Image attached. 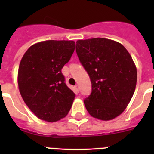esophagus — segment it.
Listing matches in <instances>:
<instances>
[{
    "label": "esophagus",
    "mask_w": 154,
    "mask_h": 154,
    "mask_svg": "<svg viewBox=\"0 0 154 154\" xmlns=\"http://www.w3.org/2000/svg\"><path fill=\"white\" fill-rule=\"evenodd\" d=\"M74 90H75L76 92H79V91H80V88H79L78 85H76V86H74Z\"/></svg>",
    "instance_id": "1"
}]
</instances>
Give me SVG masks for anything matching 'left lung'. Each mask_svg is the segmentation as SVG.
Instances as JSON below:
<instances>
[{"label":"left lung","mask_w":154,"mask_h":154,"mask_svg":"<svg viewBox=\"0 0 154 154\" xmlns=\"http://www.w3.org/2000/svg\"><path fill=\"white\" fill-rule=\"evenodd\" d=\"M76 52L91 83V94L84 100L88 112L103 121L122 114L137 80L136 66L127 49L113 40L94 38L78 40Z\"/></svg>","instance_id":"left-lung-1"}]
</instances>
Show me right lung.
Here are the masks:
<instances>
[{
    "mask_svg": "<svg viewBox=\"0 0 154 154\" xmlns=\"http://www.w3.org/2000/svg\"><path fill=\"white\" fill-rule=\"evenodd\" d=\"M74 49V41L48 40L31 46L21 59L18 72L20 93L42 120L57 122L72 106L75 94L66 84L62 68Z\"/></svg>",
    "mask_w": 154,
    "mask_h": 154,
    "instance_id": "1",
    "label": "right lung"
}]
</instances>
